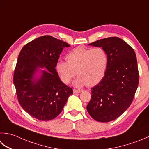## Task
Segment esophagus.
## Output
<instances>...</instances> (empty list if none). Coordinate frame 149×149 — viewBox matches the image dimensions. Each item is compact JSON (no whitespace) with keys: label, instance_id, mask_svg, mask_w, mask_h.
<instances>
[{"label":"esophagus","instance_id":"1","mask_svg":"<svg viewBox=\"0 0 149 149\" xmlns=\"http://www.w3.org/2000/svg\"><path fill=\"white\" fill-rule=\"evenodd\" d=\"M81 92H82V90H76V89L74 90V94H77V93H80Z\"/></svg>","mask_w":149,"mask_h":149}]
</instances>
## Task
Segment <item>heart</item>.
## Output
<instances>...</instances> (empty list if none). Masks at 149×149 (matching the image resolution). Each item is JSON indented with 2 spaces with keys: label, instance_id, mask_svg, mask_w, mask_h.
<instances>
[{
  "label": "heart",
  "instance_id": "b5f03b06",
  "mask_svg": "<svg viewBox=\"0 0 149 149\" xmlns=\"http://www.w3.org/2000/svg\"><path fill=\"white\" fill-rule=\"evenodd\" d=\"M67 61L59 60L55 65L58 75L64 83H69L76 74V86H94L105 75L109 65V54L102 47L87 48L78 46L66 55Z\"/></svg>",
  "mask_w": 149,
  "mask_h": 149
}]
</instances>
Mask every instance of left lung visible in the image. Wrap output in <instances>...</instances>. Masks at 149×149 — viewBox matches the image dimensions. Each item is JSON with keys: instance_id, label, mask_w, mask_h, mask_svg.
<instances>
[{"instance_id": "left-lung-1", "label": "left lung", "mask_w": 149, "mask_h": 149, "mask_svg": "<svg viewBox=\"0 0 149 149\" xmlns=\"http://www.w3.org/2000/svg\"><path fill=\"white\" fill-rule=\"evenodd\" d=\"M105 49L109 65L105 75L92 88L87 111L95 121L109 122L119 117L132 103L139 83L135 52L119 37H108L89 44Z\"/></svg>"}]
</instances>
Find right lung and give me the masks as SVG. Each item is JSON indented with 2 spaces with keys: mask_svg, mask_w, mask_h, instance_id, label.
Returning <instances> with one entry per match:
<instances>
[{
  "mask_svg": "<svg viewBox=\"0 0 149 149\" xmlns=\"http://www.w3.org/2000/svg\"><path fill=\"white\" fill-rule=\"evenodd\" d=\"M68 43L44 36L26 44L20 51L15 69L13 83L20 106L34 118L49 121L62 112L73 90L60 80L55 70ZM39 68H45L40 78H34Z\"/></svg>",
  "mask_w": 149,
  "mask_h": 149,
  "instance_id": "right-lung-1",
  "label": "right lung"
}]
</instances>
